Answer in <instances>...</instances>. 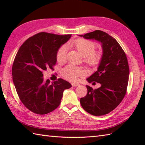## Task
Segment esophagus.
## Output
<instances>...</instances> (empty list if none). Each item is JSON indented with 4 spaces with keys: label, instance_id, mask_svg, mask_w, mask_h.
Listing matches in <instances>:
<instances>
[{
    "label": "esophagus",
    "instance_id": "1",
    "mask_svg": "<svg viewBox=\"0 0 145 145\" xmlns=\"http://www.w3.org/2000/svg\"><path fill=\"white\" fill-rule=\"evenodd\" d=\"M72 87H78V86L80 85V84H76V83H73V84H72Z\"/></svg>",
    "mask_w": 145,
    "mask_h": 145
}]
</instances>
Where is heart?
<instances>
[{
	"mask_svg": "<svg viewBox=\"0 0 145 145\" xmlns=\"http://www.w3.org/2000/svg\"><path fill=\"white\" fill-rule=\"evenodd\" d=\"M75 47L83 57H85V62L89 65L95 66L99 63L101 54L100 52H94L95 45L93 42L84 39H79L70 44ZM67 48L63 45L58 49L57 53V60L59 63H63L66 60ZM63 76L68 80L75 81L80 76L84 75V71L73 65H68L62 71Z\"/></svg>",
	"mask_w": 145,
	"mask_h": 145,
	"instance_id": "obj_1",
	"label": "heart"
}]
</instances>
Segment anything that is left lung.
<instances>
[{"label": "left lung", "instance_id": "8db88e82", "mask_svg": "<svg viewBox=\"0 0 145 145\" xmlns=\"http://www.w3.org/2000/svg\"><path fill=\"white\" fill-rule=\"evenodd\" d=\"M78 36L99 42L102 48L97 71L87 78L101 87L93 90L87 85V94L80 98V104L91 115H106L117 107L126 94L130 73L127 56L118 42L106 32L95 30Z\"/></svg>", "mask_w": 145, "mask_h": 145}]
</instances>
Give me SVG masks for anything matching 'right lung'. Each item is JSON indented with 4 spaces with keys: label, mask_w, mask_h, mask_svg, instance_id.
<instances>
[{
    "label": "right lung",
    "mask_w": 145,
    "mask_h": 145,
    "mask_svg": "<svg viewBox=\"0 0 145 145\" xmlns=\"http://www.w3.org/2000/svg\"><path fill=\"white\" fill-rule=\"evenodd\" d=\"M71 35L40 32L27 39L18 50L12 78L21 101L31 112L45 115L54 111L60 104L63 91L72 87L61 78L51 83L43 78L44 71L53 69L58 49Z\"/></svg>",
    "instance_id": "add662e5"
}]
</instances>
